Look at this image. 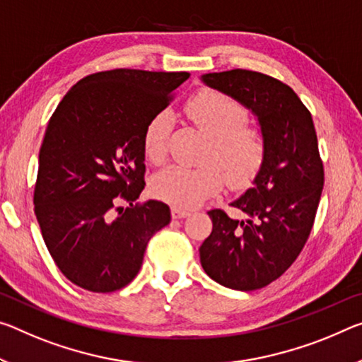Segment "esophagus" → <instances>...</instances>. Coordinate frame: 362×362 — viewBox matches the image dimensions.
Masks as SVG:
<instances>
[{"label":"esophagus","instance_id":"esophagus-1","mask_svg":"<svg viewBox=\"0 0 362 362\" xmlns=\"http://www.w3.org/2000/svg\"><path fill=\"white\" fill-rule=\"evenodd\" d=\"M190 216V211L179 208V206H172V217L174 219H183V217Z\"/></svg>","mask_w":362,"mask_h":362}]
</instances>
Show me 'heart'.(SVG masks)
<instances>
[{"label":"heart","instance_id":"1","mask_svg":"<svg viewBox=\"0 0 362 362\" xmlns=\"http://www.w3.org/2000/svg\"><path fill=\"white\" fill-rule=\"evenodd\" d=\"M187 116L208 139L203 160L188 169L169 165L153 177L151 192L179 208H193L221 190L223 182L243 187L259 170L266 156L262 132L246 122L248 109L232 96L217 90H199L185 103ZM172 119L159 112L146 124L143 150L153 164H160L168 154Z\"/></svg>","mask_w":362,"mask_h":362}]
</instances>
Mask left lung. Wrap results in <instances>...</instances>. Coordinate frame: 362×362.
<instances>
[{
    "label": "left lung",
    "mask_w": 362,
    "mask_h": 362,
    "mask_svg": "<svg viewBox=\"0 0 362 362\" xmlns=\"http://www.w3.org/2000/svg\"><path fill=\"white\" fill-rule=\"evenodd\" d=\"M203 82L242 103L257 117L266 156L253 187L232 203L245 219L212 209V232L199 248L204 272L227 288L250 291L277 280L311 233L324 187L311 112L288 85L266 74L233 69Z\"/></svg>",
    "instance_id": "1"
}]
</instances>
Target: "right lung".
I'll return each mask as SVG.
<instances>
[{
  "label": "right lung",
  "mask_w": 362,
  "mask_h": 362,
  "mask_svg": "<svg viewBox=\"0 0 362 362\" xmlns=\"http://www.w3.org/2000/svg\"><path fill=\"white\" fill-rule=\"evenodd\" d=\"M188 77L96 72L78 80L51 116L33 204L51 257L80 288L111 293L129 285L150 238L170 222L163 202L135 203L145 188L143 134Z\"/></svg>",
  "instance_id": "obj_1"
}]
</instances>
